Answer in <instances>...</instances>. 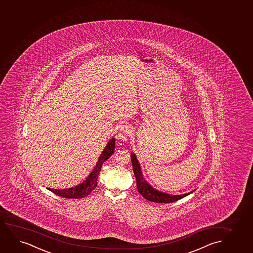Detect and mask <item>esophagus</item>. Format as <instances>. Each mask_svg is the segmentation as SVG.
<instances>
[{"mask_svg": "<svg viewBox=\"0 0 253 253\" xmlns=\"http://www.w3.org/2000/svg\"><path fill=\"white\" fill-rule=\"evenodd\" d=\"M129 134H130V129L128 126L123 125L122 128H120L119 135H118V140L125 142L129 137Z\"/></svg>", "mask_w": 253, "mask_h": 253, "instance_id": "34e87169", "label": "esophagus"}]
</instances>
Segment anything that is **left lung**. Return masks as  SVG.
<instances>
[{
  "instance_id": "8db88e82",
  "label": "left lung",
  "mask_w": 253,
  "mask_h": 253,
  "mask_svg": "<svg viewBox=\"0 0 253 253\" xmlns=\"http://www.w3.org/2000/svg\"><path fill=\"white\" fill-rule=\"evenodd\" d=\"M130 157L134 176L136 179L138 191L141 194V196L148 201L155 202V203H172V202H175V201H177V200H181L182 198L189 195L195 191H191L187 194L174 195V194H169L167 193H164V192L158 190L150 184L149 182L146 180V178L144 177L143 173L141 170V167H140V163L138 161L136 155L134 153H131Z\"/></svg>"
}]
</instances>
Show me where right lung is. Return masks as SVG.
I'll return each instance as SVG.
<instances>
[{
  "mask_svg": "<svg viewBox=\"0 0 253 253\" xmlns=\"http://www.w3.org/2000/svg\"><path fill=\"white\" fill-rule=\"evenodd\" d=\"M114 150H115V138H112L106 144L103 151L101 152V154L99 157L96 165L92 169V171L80 184L77 185L75 187L65 188V189H53L49 187H47V189L53 192V194L66 199H82L84 197L87 196L97 187V180L101 169V166L106 160L113 155Z\"/></svg>",
  "mask_w": 253,
  "mask_h": 253,
  "instance_id": "add662e5",
  "label": "right lung"
}]
</instances>
